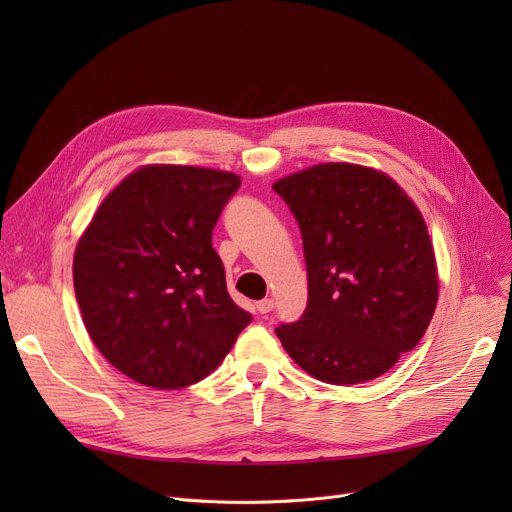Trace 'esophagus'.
<instances>
[{
    "label": "esophagus",
    "instance_id": "esophagus-1",
    "mask_svg": "<svg viewBox=\"0 0 512 512\" xmlns=\"http://www.w3.org/2000/svg\"><path fill=\"white\" fill-rule=\"evenodd\" d=\"M272 309H274V299H263V301L257 303V311H259L261 315H267Z\"/></svg>",
    "mask_w": 512,
    "mask_h": 512
}]
</instances>
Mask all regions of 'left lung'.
I'll return each instance as SVG.
<instances>
[{"instance_id": "obj_1", "label": "left lung", "mask_w": 512, "mask_h": 512, "mask_svg": "<svg viewBox=\"0 0 512 512\" xmlns=\"http://www.w3.org/2000/svg\"><path fill=\"white\" fill-rule=\"evenodd\" d=\"M297 218L309 299L280 324L313 378L348 386L386 373L423 338L438 303L436 255L415 203L386 174L319 164L274 184Z\"/></svg>"}]
</instances>
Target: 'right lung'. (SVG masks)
I'll list each match as a JSON object with an SVG mask.
<instances>
[{
	"label": "right lung",
	"instance_id": "add662e5",
	"mask_svg": "<svg viewBox=\"0 0 512 512\" xmlns=\"http://www.w3.org/2000/svg\"><path fill=\"white\" fill-rule=\"evenodd\" d=\"M230 172L145 166L103 199L74 253V292L99 353L157 390L201 382L251 324L226 288L211 230Z\"/></svg>",
	"mask_w": 512,
	"mask_h": 512
}]
</instances>
